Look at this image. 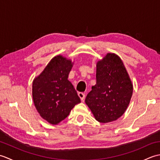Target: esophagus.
I'll list each match as a JSON object with an SVG mask.
<instances>
[{
	"label": "esophagus",
	"mask_w": 160,
	"mask_h": 160,
	"mask_svg": "<svg viewBox=\"0 0 160 160\" xmlns=\"http://www.w3.org/2000/svg\"><path fill=\"white\" fill-rule=\"evenodd\" d=\"M78 96L80 97L81 100L83 101L84 99V96H85V95H84V93H83L82 92H80V93H78Z\"/></svg>",
	"instance_id": "esophagus-1"
}]
</instances>
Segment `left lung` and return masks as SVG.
I'll list each match as a JSON object with an SVG mask.
<instances>
[{
    "label": "left lung",
    "mask_w": 160,
    "mask_h": 160,
    "mask_svg": "<svg viewBox=\"0 0 160 160\" xmlns=\"http://www.w3.org/2000/svg\"><path fill=\"white\" fill-rule=\"evenodd\" d=\"M85 103L102 123L118 120L127 110L133 87L124 64L117 54L108 53L96 64V84Z\"/></svg>",
    "instance_id": "1"
}]
</instances>
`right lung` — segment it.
I'll return each instance as SVG.
<instances>
[{"label":"right lung","instance_id":"obj_1","mask_svg":"<svg viewBox=\"0 0 160 160\" xmlns=\"http://www.w3.org/2000/svg\"><path fill=\"white\" fill-rule=\"evenodd\" d=\"M73 62L62 55H58L32 84L33 103L40 116L51 124L64 120L75 105L80 102L77 91L68 80Z\"/></svg>","mask_w":160,"mask_h":160}]
</instances>
